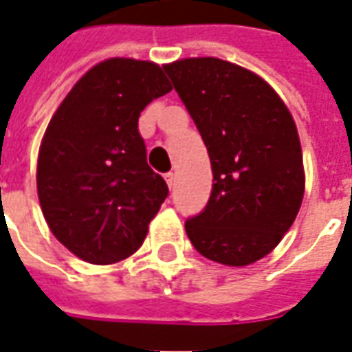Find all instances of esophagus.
<instances>
[{"label": "esophagus", "instance_id": "34e87169", "mask_svg": "<svg viewBox=\"0 0 352 352\" xmlns=\"http://www.w3.org/2000/svg\"><path fill=\"white\" fill-rule=\"evenodd\" d=\"M166 183H168V186L169 188H171V186H173V184H175V175H173V173H171V171H169V173H166Z\"/></svg>", "mask_w": 352, "mask_h": 352}]
</instances>
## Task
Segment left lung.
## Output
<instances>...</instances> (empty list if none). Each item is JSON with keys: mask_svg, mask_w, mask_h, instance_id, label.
<instances>
[{"mask_svg": "<svg viewBox=\"0 0 352 352\" xmlns=\"http://www.w3.org/2000/svg\"><path fill=\"white\" fill-rule=\"evenodd\" d=\"M204 139L213 169L206 209L184 222L206 258L249 265L279 245L305 188L294 118L256 73L219 58L164 65Z\"/></svg>", "mask_w": 352, "mask_h": 352, "instance_id": "left-lung-1", "label": "left lung"}]
</instances>
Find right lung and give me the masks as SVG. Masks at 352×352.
Returning <instances> with one entry per match:
<instances>
[{"instance_id":"add662e5","label":"right lung","mask_w":352,"mask_h":352,"mask_svg":"<svg viewBox=\"0 0 352 352\" xmlns=\"http://www.w3.org/2000/svg\"><path fill=\"white\" fill-rule=\"evenodd\" d=\"M171 90L160 65L111 58L60 103L37 160L39 204L60 243L90 264H115L143 245L168 198L146 164L141 111Z\"/></svg>"}]
</instances>
